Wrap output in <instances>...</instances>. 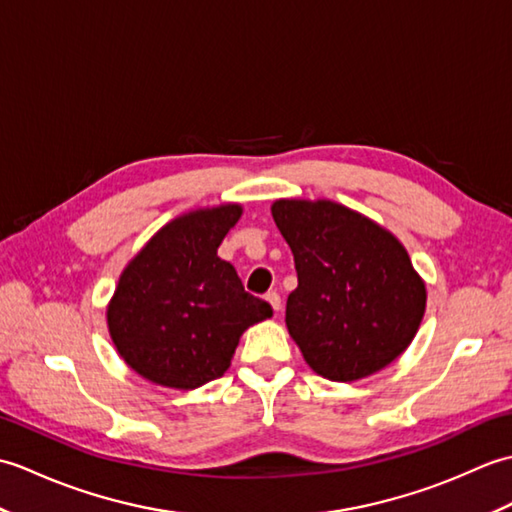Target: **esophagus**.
Listing matches in <instances>:
<instances>
[{
  "instance_id": "obj_1",
  "label": "esophagus",
  "mask_w": 512,
  "mask_h": 512,
  "mask_svg": "<svg viewBox=\"0 0 512 512\" xmlns=\"http://www.w3.org/2000/svg\"><path fill=\"white\" fill-rule=\"evenodd\" d=\"M266 299H268L270 306H273V310H275V312H279V310H281V297H279V292H268Z\"/></svg>"
}]
</instances>
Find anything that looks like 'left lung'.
<instances>
[{"mask_svg": "<svg viewBox=\"0 0 512 512\" xmlns=\"http://www.w3.org/2000/svg\"><path fill=\"white\" fill-rule=\"evenodd\" d=\"M273 220L299 286L286 325L306 363L334 383L372 376L416 336L427 288L387 228L332 200H277Z\"/></svg>", "mask_w": 512, "mask_h": 512, "instance_id": "8db88e82", "label": "left lung"}]
</instances>
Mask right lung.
Returning a JSON list of instances; mask_svg holds the SVG:
<instances>
[{"instance_id": "right-lung-1", "label": "right lung", "mask_w": 512, "mask_h": 512, "mask_svg": "<svg viewBox=\"0 0 512 512\" xmlns=\"http://www.w3.org/2000/svg\"><path fill=\"white\" fill-rule=\"evenodd\" d=\"M239 217V204L184 213L125 266L107 328L123 361L149 383L187 391L220 378L244 330L273 317L217 257Z\"/></svg>"}]
</instances>
